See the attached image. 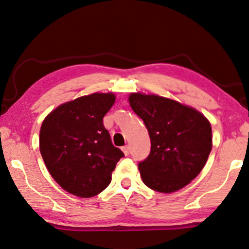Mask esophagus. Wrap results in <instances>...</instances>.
<instances>
[{
  "label": "esophagus",
  "mask_w": 249,
  "mask_h": 249,
  "mask_svg": "<svg viewBox=\"0 0 249 249\" xmlns=\"http://www.w3.org/2000/svg\"><path fill=\"white\" fill-rule=\"evenodd\" d=\"M122 151H124L125 156H128V155L130 154V147H129V146H124V147H122Z\"/></svg>",
  "instance_id": "1"
}]
</instances>
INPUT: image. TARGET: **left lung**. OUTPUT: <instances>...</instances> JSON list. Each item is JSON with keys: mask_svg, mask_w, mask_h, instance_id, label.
<instances>
[{"mask_svg": "<svg viewBox=\"0 0 249 249\" xmlns=\"http://www.w3.org/2000/svg\"><path fill=\"white\" fill-rule=\"evenodd\" d=\"M129 103L142 119L151 143L148 157L138 163L142 182L161 193L189 184L210 155V122L199 111L158 95L132 93Z\"/></svg>", "mask_w": 249, "mask_h": 249, "instance_id": "left-lung-1", "label": "left lung"}]
</instances>
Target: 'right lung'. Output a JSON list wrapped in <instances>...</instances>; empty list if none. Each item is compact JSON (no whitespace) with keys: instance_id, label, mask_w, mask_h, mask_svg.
Listing matches in <instances>:
<instances>
[{"instance_id":"right-lung-1","label":"right lung","mask_w":249,"mask_h":249,"mask_svg":"<svg viewBox=\"0 0 249 249\" xmlns=\"http://www.w3.org/2000/svg\"><path fill=\"white\" fill-rule=\"evenodd\" d=\"M114 101L112 93L82 96L59 106L42 122V160L53 179L74 196L91 197L102 192L124 156L103 124Z\"/></svg>"}]
</instances>
